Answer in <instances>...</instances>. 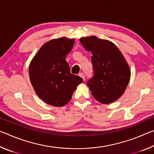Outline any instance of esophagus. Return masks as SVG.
I'll use <instances>...</instances> for the list:
<instances>
[{"label": "esophagus", "mask_w": 154, "mask_h": 154, "mask_svg": "<svg viewBox=\"0 0 154 154\" xmlns=\"http://www.w3.org/2000/svg\"><path fill=\"white\" fill-rule=\"evenodd\" d=\"M79 76L82 77L83 79V81H85V76H84V74H83V72H80V73L79 74Z\"/></svg>", "instance_id": "obj_1"}]
</instances>
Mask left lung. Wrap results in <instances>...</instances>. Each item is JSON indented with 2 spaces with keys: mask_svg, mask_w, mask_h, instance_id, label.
<instances>
[{
  "mask_svg": "<svg viewBox=\"0 0 154 154\" xmlns=\"http://www.w3.org/2000/svg\"><path fill=\"white\" fill-rule=\"evenodd\" d=\"M80 42L92 54L94 76L87 83L92 96L103 104L113 103L123 94L129 83L128 64L111 41L91 36L81 38Z\"/></svg>",
  "mask_w": 154,
  "mask_h": 154,
  "instance_id": "obj_1",
  "label": "left lung"
}]
</instances>
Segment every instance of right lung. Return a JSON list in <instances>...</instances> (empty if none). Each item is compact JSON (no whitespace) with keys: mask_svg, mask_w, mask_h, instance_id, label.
<instances>
[{"mask_svg":"<svg viewBox=\"0 0 154 154\" xmlns=\"http://www.w3.org/2000/svg\"><path fill=\"white\" fill-rule=\"evenodd\" d=\"M75 42L61 37L41 47L30 62L29 77L36 94L48 105L62 106L69 102L83 79L71 73L65 60Z\"/></svg>","mask_w":154,"mask_h":154,"instance_id":"right-lung-1","label":"right lung"}]
</instances>
